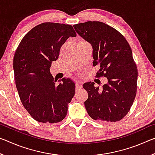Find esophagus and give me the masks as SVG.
Instances as JSON below:
<instances>
[{"instance_id":"1","label":"esophagus","mask_w":155,"mask_h":155,"mask_svg":"<svg viewBox=\"0 0 155 155\" xmlns=\"http://www.w3.org/2000/svg\"><path fill=\"white\" fill-rule=\"evenodd\" d=\"M82 88V85H81V83L80 81H76V90H81Z\"/></svg>"}]
</instances>
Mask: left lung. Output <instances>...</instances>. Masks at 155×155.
I'll return each instance as SVG.
<instances>
[{
	"label": "left lung",
	"mask_w": 155,
	"mask_h": 155,
	"mask_svg": "<svg viewBox=\"0 0 155 155\" xmlns=\"http://www.w3.org/2000/svg\"><path fill=\"white\" fill-rule=\"evenodd\" d=\"M73 27L92 46L93 65H100L96 76L107 78L103 88L91 81L83 84L88 93L84 103L87 114L94 120L120 121L129 111L137 92V69L129 44L103 22L88 21Z\"/></svg>",
	"instance_id": "8db88e82"
}]
</instances>
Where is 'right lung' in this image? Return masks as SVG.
<instances>
[{"mask_svg":"<svg viewBox=\"0 0 155 155\" xmlns=\"http://www.w3.org/2000/svg\"><path fill=\"white\" fill-rule=\"evenodd\" d=\"M76 36L71 25L41 23L26 34L15 52L13 69L18 92L23 106L36 121L57 123L66 116L75 83L70 78H63L56 85L50 68L59 58L63 44Z\"/></svg>","mask_w":155,"mask_h":155,"instance_id":"add662e5","label":"right lung"}]
</instances>
